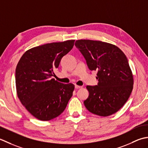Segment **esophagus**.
I'll return each mask as SVG.
<instances>
[{
    "label": "esophagus",
    "instance_id": "esophagus-1",
    "mask_svg": "<svg viewBox=\"0 0 148 148\" xmlns=\"http://www.w3.org/2000/svg\"><path fill=\"white\" fill-rule=\"evenodd\" d=\"M75 89H80V88H82V86H77V85H75Z\"/></svg>",
    "mask_w": 148,
    "mask_h": 148
}]
</instances>
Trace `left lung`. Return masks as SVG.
<instances>
[{"label":"left lung","instance_id":"left-lung-1","mask_svg":"<svg viewBox=\"0 0 148 148\" xmlns=\"http://www.w3.org/2000/svg\"><path fill=\"white\" fill-rule=\"evenodd\" d=\"M75 46L90 70L97 71L98 86H87L89 97L84 101L90 112L107 117L117 112L128 99L134 77L128 59L116 45L100 41L79 40Z\"/></svg>","mask_w":148,"mask_h":148}]
</instances>
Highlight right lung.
Instances as JSON below:
<instances>
[{
	"label": "right lung",
	"instance_id": "add662e5",
	"mask_svg": "<svg viewBox=\"0 0 148 148\" xmlns=\"http://www.w3.org/2000/svg\"><path fill=\"white\" fill-rule=\"evenodd\" d=\"M75 40L47 43L27 50L18 63L16 88L21 103L39 120L56 118L64 110L75 86L52 78L62 57L73 49Z\"/></svg>",
	"mask_w": 148,
	"mask_h": 148
}]
</instances>
